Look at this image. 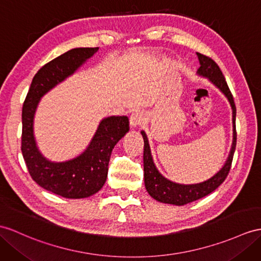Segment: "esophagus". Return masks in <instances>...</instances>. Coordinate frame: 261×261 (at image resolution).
Returning a JSON list of instances; mask_svg holds the SVG:
<instances>
[{
	"label": "esophagus",
	"mask_w": 261,
	"mask_h": 261,
	"mask_svg": "<svg viewBox=\"0 0 261 261\" xmlns=\"http://www.w3.org/2000/svg\"><path fill=\"white\" fill-rule=\"evenodd\" d=\"M145 120V113L141 110H135L129 117V123L132 127H137L142 125Z\"/></svg>",
	"instance_id": "obj_1"
}]
</instances>
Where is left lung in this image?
<instances>
[{
  "label": "left lung",
  "instance_id": "8db88e82",
  "mask_svg": "<svg viewBox=\"0 0 261 261\" xmlns=\"http://www.w3.org/2000/svg\"><path fill=\"white\" fill-rule=\"evenodd\" d=\"M200 63V67L198 69V73L202 76H206L211 80L214 84L217 86L219 90L224 93L227 98L229 99L230 105L232 107V122H233V142L232 147L230 150L229 157L217 174L211 179H208L204 182L195 184V185H179L170 181L163 177L158 170L156 169L154 162H152L149 144L147 141V136L144 132H142V135L144 138V178H145V187L147 189L148 194L152 198L165 202V204H173L177 206H182L189 204V202L195 201L197 199H200L202 197L207 196L208 194L213 193L216 188H218L226 177L229 174V170L231 167L233 152L236 149V143H237V132H236V105H234L233 96L228 87L227 82L225 80V76L220 71L217 63L209 56L204 54L197 53Z\"/></svg>",
  "mask_w": 261,
  "mask_h": 261
}]
</instances>
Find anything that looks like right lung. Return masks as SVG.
I'll return each instance as SVG.
<instances>
[{
	"instance_id": "add662e5",
	"label": "right lung",
	"mask_w": 261,
	"mask_h": 261,
	"mask_svg": "<svg viewBox=\"0 0 261 261\" xmlns=\"http://www.w3.org/2000/svg\"><path fill=\"white\" fill-rule=\"evenodd\" d=\"M98 47L73 48L46 63L32 80L22 110V154L35 182L65 198H85L103 187L112 150L129 129L127 116L101 120L87 149L65 163H50L37 149L33 136V118L40 98L56 84L73 74Z\"/></svg>"
}]
</instances>
